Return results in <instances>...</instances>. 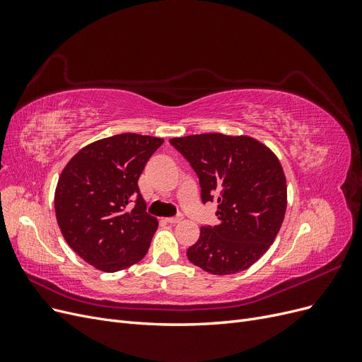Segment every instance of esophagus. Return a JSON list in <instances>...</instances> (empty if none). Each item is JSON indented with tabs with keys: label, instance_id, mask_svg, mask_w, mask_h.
Listing matches in <instances>:
<instances>
[{
	"label": "esophagus",
	"instance_id": "obj_1",
	"mask_svg": "<svg viewBox=\"0 0 362 362\" xmlns=\"http://www.w3.org/2000/svg\"><path fill=\"white\" fill-rule=\"evenodd\" d=\"M182 221V217L181 216H177V217H168L166 218V222L168 223H170V225H177V223H180Z\"/></svg>",
	"mask_w": 362,
	"mask_h": 362
}]
</instances>
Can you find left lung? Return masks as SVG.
<instances>
[{
	"label": "left lung",
	"mask_w": 362,
	"mask_h": 362,
	"mask_svg": "<svg viewBox=\"0 0 362 362\" xmlns=\"http://www.w3.org/2000/svg\"><path fill=\"white\" fill-rule=\"evenodd\" d=\"M201 184L202 202H217V225H205L187 258L213 275L249 269L276 238L287 208L286 175L258 140L221 133L170 139Z\"/></svg>",
	"instance_id": "8db88e82"
}]
</instances>
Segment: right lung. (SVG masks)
Instances as JSON below:
<instances>
[{
    "label": "right lung",
    "instance_id": "obj_1",
    "mask_svg": "<svg viewBox=\"0 0 362 362\" xmlns=\"http://www.w3.org/2000/svg\"><path fill=\"white\" fill-rule=\"evenodd\" d=\"M163 141L116 134L84 146L63 169L54 196L57 223L66 243L93 267L113 273L146 255L158 222L146 213L137 181Z\"/></svg>",
    "mask_w": 362,
    "mask_h": 362
}]
</instances>
